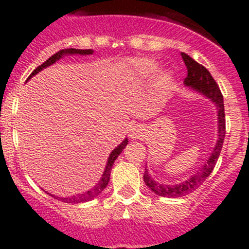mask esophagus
Instances as JSON below:
<instances>
[{
  "label": "esophagus",
  "instance_id": "1",
  "mask_svg": "<svg viewBox=\"0 0 249 249\" xmlns=\"http://www.w3.org/2000/svg\"><path fill=\"white\" fill-rule=\"evenodd\" d=\"M142 131L143 129L141 126H133L129 129V136H131V138H138L142 136Z\"/></svg>",
  "mask_w": 249,
  "mask_h": 249
}]
</instances>
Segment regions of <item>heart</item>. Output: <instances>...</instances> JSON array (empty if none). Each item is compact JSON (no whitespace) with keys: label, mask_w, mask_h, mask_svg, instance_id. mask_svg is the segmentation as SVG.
<instances>
[{"label":"heart","mask_w":249,"mask_h":249,"mask_svg":"<svg viewBox=\"0 0 249 249\" xmlns=\"http://www.w3.org/2000/svg\"><path fill=\"white\" fill-rule=\"evenodd\" d=\"M156 68H157L156 63L148 61V59H135V61H132L129 63V71H131V73L133 76L142 77V78L151 76L156 71Z\"/></svg>","instance_id":"b5f03b06"}]
</instances>
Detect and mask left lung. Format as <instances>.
<instances>
[{"label":"left lung","instance_id":"obj_1","mask_svg":"<svg viewBox=\"0 0 249 249\" xmlns=\"http://www.w3.org/2000/svg\"><path fill=\"white\" fill-rule=\"evenodd\" d=\"M182 58H183L184 65H186L187 71H188L187 77L184 78V85L193 87V89L201 92V93L206 94L207 97L211 98L217 105V108H218L219 140L217 141V144H215L214 149H213V153L208 158L207 163L195 176H192L190 179L182 182L181 184H175V186L160 184L152 179L151 176L147 172V169L144 171V183L147 184L149 190L153 191L156 195L162 196V197H169V198L182 197V196H186L188 193H192L193 191L197 190L206 181V178L212 173L213 168H214L215 163L218 160L219 153H221L222 146H223L224 136H226V117H224L223 96H222V92L219 89L218 85H217L212 74L210 73V71L204 66L196 62L192 57H190L187 53H183V52H182Z\"/></svg>","mask_w":249,"mask_h":249}]
</instances>
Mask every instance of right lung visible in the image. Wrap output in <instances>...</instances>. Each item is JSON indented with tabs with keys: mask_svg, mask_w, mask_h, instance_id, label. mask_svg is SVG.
Masks as SVG:
<instances>
[{
	"mask_svg": "<svg viewBox=\"0 0 249 249\" xmlns=\"http://www.w3.org/2000/svg\"><path fill=\"white\" fill-rule=\"evenodd\" d=\"M91 54L92 53V50H76V48H67V50H61L58 51L57 53H54L53 56H51L50 58L46 59L45 62L42 63L41 66H38V67L32 73L28 76L27 80H30L31 77L35 76L36 73H38L41 70H43L45 67H47V66H51L52 63H54L58 58H61V56L62 54ZM127 143H128V141L124 140L122 142V143L120 144L118 147H116V148L112 151L111 156H109L108 158V162H107V166H106V169H105V173H103L102 178L100 179V182L97 183V186L94 187V188H92L91 191H87L86 193H83V195H78V196H73V197H66V198H59V201L62 202H66V203H83V202H87V201H91V199L96 198L98 195H100L101 192H102L103 190H105L106 187H107V184H108L109 182V176H111V169H112V166H113L114 160H116V158L120 156L121 152L123 151V148L127 146ZM52 197H54V196H52Z\"/></svg>",
	"mask_w": 249,
	"mask_h": 249,
	"instance_id": "add662e5",
	"label": "right lung"
}]
</instances>
